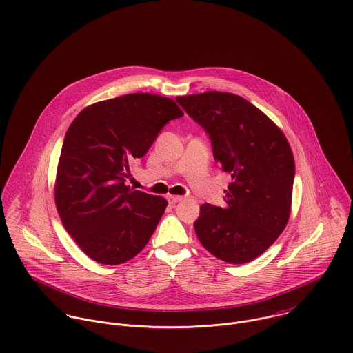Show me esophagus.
I'll list each match as a JSON object with an SVG mask.
<instances>
[{
  "label": "esophagus",
  "instance_id": "34e87169",
  "mask_svg": "<svg viewBox=\"0 0 353 353\" xmlns=\"http://www.w3.org/2000/svg\"><path fill=\"white\" fill-rule=\"evenodd\" d=\"M166 198H168V202L172 203V205H173V203H177V202H180V201L184 199L183 196H179V195H168Z\"/></svg>",
  "mask_w": 353,
  "mask_h": 353
}]
</instances>
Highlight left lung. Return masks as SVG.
Instances as JSON below:
<instances>
[{
	"label": "left lung",
	"mask_w": 353,
	"mask_h": 353,
	"mask_svg": "<svg viewBox=\"0 0 353 353\" xmlns=\"http://www.w3.org/2000/svg\"><path fill=\"white\" fill-rule=\"evenodd\" d=\"M209 134L214 159L229 173L226 206H201L194 222L202 245L233 265L262 255L285 229L292 206L294 159L281 130L247 99L221 91L177 97Z\"/></svg>",
	"instance_id": "8db88e82"
}]
</instances>
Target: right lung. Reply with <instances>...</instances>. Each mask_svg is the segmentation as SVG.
<instances>
[{
	"label": "right lung",
	"mask_w": 353,
	"mask_h": 353,
	"mask_svg": "<svg viewBox=\"0 0 353 353\" xmlns=\"http://www.w3.org/2000/svg\"><path fill=\"white\" fill-rule=\"evenodd\" d=\"M181 116L173 99L137 92L92 103L72 121L54 201L64 228L92 261L125 263L148 243L168 202L125 185V180L162 127Z\"/></svg>",
	"instance_id": "right-lung-1"
}]
</instances>
